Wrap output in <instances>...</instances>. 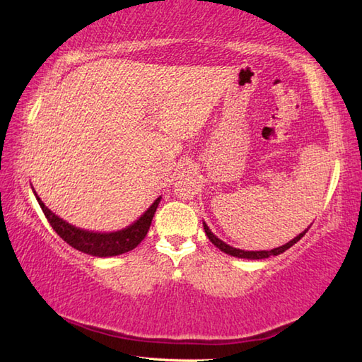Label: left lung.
I'll return each instance as SVG.
<instances>
[{"instance_id":"obj_1","label":"left lung","mask_w":362,"mask_h":362,"mask_svg":"<svg viewBox=\"0 0 362 362\" xmlns=\"http://www.w3.org/2000/svg\"><path fill=\"white\" fill-rule=\"evenodd\" d=\"M308 228H310V227H308ZM308 228H306L305 232L300 233L298 236H296L294 240H291L289 243H286L284 245H281V247H276V249H272V250L249 252V250L235 249V247H232V245H228V244H226L224 241H221L218 236H214V235H213V232H211V230L209 228V226H206L205 222H204V230H205L206 236H209V240H210L214 245H216L218 249H221L222 252L228 253V255H232V257H238V258H247V259H263V258H269V257H272V255H280V253H283L284 250H288V249H289V247H292V245H294L297 241L302 240V238L305 236V233L308 232Z\"/></svg>"}]
</instances>
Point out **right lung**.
<instances>
[{
  "label": "right lung",
  "mask_w": 362,
  "mask_h": 362,
  "mask_svg": "<svg viewBox=\"0 0 362 362\" xmlns=\"http://www.w3.org/2000/svg\"><path fill=\"white\" fill-rule=\"evenodd\" d=\"M34 194L51 227L56 230V233L62 238L66 244H70L76 250L88 253V255H93V257H101V258L121 255V253H126L129 250L135 249L136 245L144 240V236L148 235L152 218L157 211V206L161 199V197H157L149 209L141 214V218L136 219L132 226L118 230V232L98 233V232H88V230H82L68 224V222H65L64 219L56 216V214H54L48 206L42 202V199L37 196L35 191Z\"/></svg>",
  "instance_id": "right-lung-1"
}]
</instances>
